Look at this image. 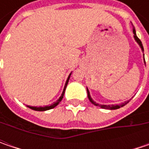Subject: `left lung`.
I'll use <instances>...</instances> for the list:
<instances>
[{
  "mask_svg": "<svg viewBox=\"0 0 149 149\" xmlns=\"http://www.w3.org/2000/svg\"><path fill=\"white\" fill-rule=\"evenodd\" d=\"M133 32H134V38L135 41L137 42V43L139 44V45L140 46L141 49H142V51H143V44L141 42V40L138 38L137 36V35H136V31H135V28L134 27L133 28ZM143 62H144V64H146V62H145V60H144V54H143ZM87 93H88V98H89V101L95 106H98V107H100V108H102V109H110V110H113V109H119V108H121V107H123V106L125 105V104H127L129 102V100L128 101H126V102H124L123 104H116V105H114V104H111V105H106V104H98V103H96L95 102L93 99L91 98V96H90V93H89V89L87 88Z\"/></svg>",
  "mask_w": 149,
  "mask_h": 149,
  "instance_id": "1",
  "label": "left lung"
}]
</instances>
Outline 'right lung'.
Wrapping results in <instances>:
<instances>
[{"instance_id": "1", "label": "right lung", "mask_w": 149, "mask_h": 149, "mask_svg": "<svg viewBox=\"0 0 149 149\" xmlns=\"http://www.w3.org/2000/svg\"><path fill=\"white\" fill-rule=\"evenodd\" d=\"M72 72L70 74V75L68 76L67 78V80H66L65 84V87H64V89H63V92H62V94L60 95V97L57 100L56 102H54L52 104H50V105H47V106H44V107H34V106H30V105H27L28 108H30V109H31L33 110H36V111H46V110H49V109H53L54 107H56V106L58 105L59 104H60V102L63 99V97H64V94H65V91L66 89V86H67V84H68V82H69V79H70V75H71Z\"/></svg>"}]
</instances>
